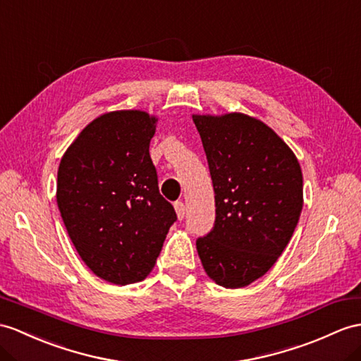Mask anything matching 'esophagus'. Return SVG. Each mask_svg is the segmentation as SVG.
<instances>
[{
  "label": "esophagus",
  "instance_id": "esophagus-1",
  "mask_svg": "<svg viewBox=\"0 0 361 361\" xmlns=\"http://www.w3.org/2000/svg\"><path fill=\"white\" fill-rule=\"evenodd\" d=\"M174 209H176V214H178V219L179 221H182L183 217H185V205H183V202H176L174 204Z\"/></svg>",
  "mask_w": 361,
  "mask_h": 361
}]
</instances>
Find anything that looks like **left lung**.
<instances>
[{"label": "left lung", "instance_id": "1", "mask_svg": "<svg viewBox=\"0 0 361 361\" xmlns=\"http://www.w3.org/2000/svg\"><path fill=\"white\" fill-rule=\"evenodd\" d=\"M213 179L214 228L196 248L224 288H243L274 265L303 208L294 152L265 122L245 113L192 114Z\"/></svg>", "mask_w": 361, "mask_h": 361}]
</instances>
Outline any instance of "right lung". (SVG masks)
Wrapping results in <instances>:
<instances>
[{"instance_id": "obj_1", "label": "right lung", "mask_w": 361, "mask_h": 361, "mask_svg": "<svg viewBox=\"0 0 361 361\" xmlns=\"http://www.w3.org/2000/svg\"><path fill=\"white\" fill-rule=\"evenodd\" d=\"M156 122L142 110L104 113L59 162L56 202L70 240L93 274L114 285L150 274L178 219L148 152Z\"/></svg>"}]
</instances>
